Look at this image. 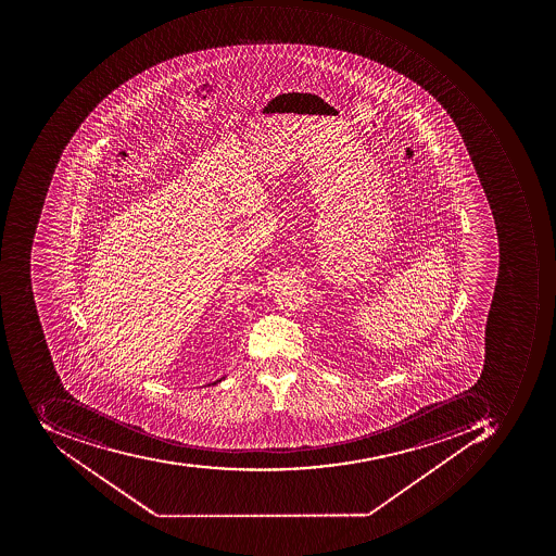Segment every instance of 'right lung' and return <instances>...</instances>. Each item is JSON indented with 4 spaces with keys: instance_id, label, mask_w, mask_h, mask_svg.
I'll return each mask as SVG.
<instances>
[{
    "instance_id": "obj_1",
    "label": "right lung",
    "mask_w": 556,
    "mask_h": 556,
    "mask_svg": "<svg viewBox=\"0 0 556 556\" xmlns=\"http://www.w3.org/2000/svg\"><path fill=\"white\" fill-rule=\"evenodd\" d=\"M224 379V378H223ZM223 379H219V381H216V382H220L223 381ZM216 382H212V384H216Z\"/></svg>"
}]
</instances>
